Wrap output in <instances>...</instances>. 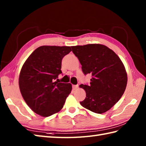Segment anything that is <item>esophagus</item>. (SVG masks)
Masks as SVG:
<instances>
[{
  "label": "esophagus",
  "instance_id": "obj_1",
  "mask_svg": "<svg viewBox=\"0 0 146 146\" xmlns=\"http://www.w3.org/2000/svg\"><path fill=\"white\" fill-rule=\"evenodd\" d=\"M78 88V85H73V88L74 90H76Z\"/></svg>",
  "mask_w": 146,
  "mask_h": 146
}]
</instances>
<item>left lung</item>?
<instances>
[{
  "mask_svg": "<svg viewBox=\"0 0 146 146\" xmlns=\"http://www.w3.org/2000/svg\"><path fill=\"white\" fill-rule=\"evenodd\" d=\"M78 58L85 75L92 76L89 85H80L86 98L82 107L97 113L109 110L125 92L127 75L120 58L107 46L88 44L71 46Z\"/></svg>",
  "mask_w": 146,
  "mask_h": 146,
  "instance_id": "8db88e82",
  "label": "left lung"
}]
</instances>
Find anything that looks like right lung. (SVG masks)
<instances>
[{
    "label": "right lung",
    "instance_id": "obj_1",
    "mask_svg": "<svg viewBox=\"0 0 146 146\" xmlns=\"http://www.w3.org/2000/svg\"><path fill=\"white\" fill-rule=\"evenodd\" d=\"M70 46H42L36 49L21 68L19 85L24 101L33 111L46 117L63 108L71 83H59L61 61Z\"/></svg>",
    "mask_w": 146,
    "mask_h": 146
}]
</instances>
